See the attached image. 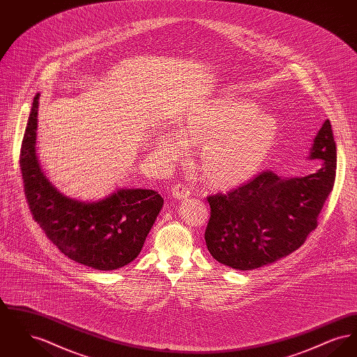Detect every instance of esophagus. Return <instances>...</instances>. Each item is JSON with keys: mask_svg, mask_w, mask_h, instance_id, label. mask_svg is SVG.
Listing matches in <instances>:
<instances>
[{"mask_svg": "<svg viewBox=\"0 0 357 357\" xmlns=\"http://www.w3.org/2000/svg\"><path fill=\"white\" fill-rule=\"evenodd\" d=\"M172 195L176 199H186L191 195V192H190L188 187L182 185V183H178V185L172 187Z\"/></svg>", "mask_w": 357, "mask_h": 357, "instance_id": "esophagus-1", "label": "esophagus"}]
</instances>
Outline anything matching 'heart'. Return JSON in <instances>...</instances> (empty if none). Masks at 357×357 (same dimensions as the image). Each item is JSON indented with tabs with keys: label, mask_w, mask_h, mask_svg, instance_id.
<instances>
[{
	"label": "heart",
	"mask_w": 357,
	"mask_h": 357,
	"mask_svg": "<svg viewBox=\"0 0 357 357\" xmlns=\"http://www.w3.org/2000/svg\"><path fill=\"white\" fill-rule=\"evenodd\" d=\"M178 136L162 132L158 147L171 159L182 158L185 144L200 146L204 179L217 188H233L255 176L277 140L275 120L257 105L229 96L190 107L176 121Z\"/></svg>",
	"instance_id": "1"
}]
</instances>
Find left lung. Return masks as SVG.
I'll use <instances>...</instances> for the list:
<instances>
[{
  "label": "left lung",
  "mask_w": 357,
  "mask_h": 357,
  "mask_svg": "<svg viewBox=\"0 0 357 357\" xmlns=\"http://www.w3.org/2000/svg\"><path fill=\"white\" fill-rule=\"evenodd\" d=\"M310 159L323 166L306 176L264 171L227 194L210 195L204 239L210 255L238 271L273 264L304 245L336 178V143L329 120L314 137Z\"/></svg>",
  "instance_id": "obj_1"
}]
</instances>
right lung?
<instances>
[{"mask_svg": "<svg viewBox=\"0 0 357 357\" xmlns=\"http://www.w3.org/2000/svg\"><path fill=\"white\" fill-rule=\"evenodd\" d=\"M40 93L20 153L25 198L34 221L70 259L98 271H115L132 262L162 210L153 190L119 188L98 202H82L57 191L45 178L36 155Z\"/></svg>", "mask_w": 357, "mask_h": 357, "instance_id": "add662e5", "label": "right lung"}]
</instances>
